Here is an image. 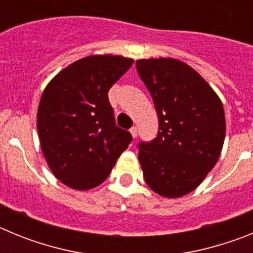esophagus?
<instances>
[{"mask_svg":"<svg viewBox=\"0 0 253 253\" xmlns=\"http://www.w3.org/2000/svg\"><path fill=\"white\" fill-rule=\"evenodd\" d=\"M130 134H131V137L133 138H135L138 135V129H137V126H133V128L130 129Z\"/></svg>","mask_w":253,"mask_h":253,"instance_id":"esophagus-1","label":"esophagus"}]
</instances>
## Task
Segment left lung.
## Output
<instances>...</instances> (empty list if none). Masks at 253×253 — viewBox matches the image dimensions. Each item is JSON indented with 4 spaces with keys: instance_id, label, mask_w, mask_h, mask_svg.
Instances as JSON below:
<instances>
[{
    "instance_id": "1",
    "label": "left lung",
    "mask_w": 253,
    "mask_h": 253,
    "mask_svg": "<svg viewBox=\"0 0 253 253\" xmlns=\"http://www.w3.org/2000/svg\"><path fill=\"white\" fill-rule=\"evenodd\" d=\"M137 71L157 111V138L139 143L147 185L163 198L195 190L215 166L225 138V115L215 91L175 58L138 59Z\"/></svg>"
}]
</instances>
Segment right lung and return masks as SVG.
Here are the masks:
<instances>
[{
	"mask_svg": "<svg viewBox=\"0 0 253 253\" xmlns=\"http://www.w3.org/2000/svg\"><path fill=\"white\" fill-rule=\"evenodd\" d=\"M133 62L123 55H88L62 69L44 88L37 115L40 147L53 175L71 189L102 184L131 142V134L115 125L107 92Z\"/></svg>",
	"mask_w": 253,
	"mask_h": 253,
	"instance_id": "right-lung-1",
	"label": "right lung"
}]
</instances>
